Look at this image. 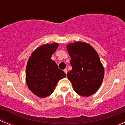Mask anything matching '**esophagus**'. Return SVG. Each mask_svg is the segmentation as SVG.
I'll list each match as a JSON object with an SVG mask.
<instances>
[{"label":"esophagus","mask_w":125,"mask_h":125,"mask_svg":"<svg viewBox=\"0 0 125 125\" xmlns=\"http://www.w3.org/2000/svg\"><path fill=\"white\" fill-rule=\"evenodd\" d=\"M63 71L64 72H65V74H67V73H68V70H66V69H65V70H63Z\"/></svg>","instance_id":"1"}]
</instances>
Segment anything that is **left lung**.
<instances>
[{"mask_svg":"<svg viewBox=\"0 0 125 125\" xmlns=\"http://www.w3.org/2000/svg\"><path fill=\"white\" fill-rule=\"evenodd\" d=\"M71 57L72 70L68 72L75 93L83 97L94 94L100 88L104 77V68L94 48L82 42L66 46Z\"/></svg>","mask_w":125,"mask_h":125,"instance_id":"8db88e82","label":"left lung"}]
</instances>
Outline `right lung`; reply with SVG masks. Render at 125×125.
I'll return each mask as SVG.
<instances>
[{
    "instance_id": "1",
    "label": "right lung",
    "mask_w": 125,
    "mask_h": 125,
    "mask_svg": "<svg viewBox=\"0 0 125 125\" xmlns=\"http://www.w3.org/2000/svg\"><path fill=\"white\" fill-rule=\"evenodd\" d=\"M59 44H45L33 51L28 61L26 82L33 94L40 98L51 95L59 80L66 74L51 59Z\"/></svg>"
}]
</instances>
